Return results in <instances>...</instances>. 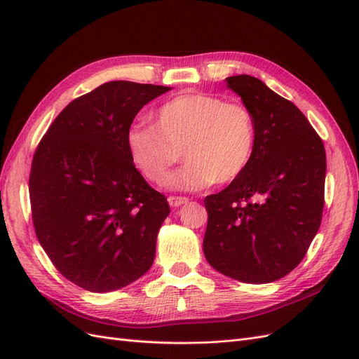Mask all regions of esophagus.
Instances as JSON below:
<instances>
[{"label": "esophagus", "mask_w": 359, "mask_h": 359, "mask_svg": "<svg viewBox=\"0 0 359 359\" xmlns=\"http://www.w3.org/2000/svg\"><path fill=\"white\" fill-rule=\"evenodd\" d=\"M168 202L170 206H173V208H177V206H181L184 203L189 202V198H182V196H169L168 198Z\"/></svg>", "instance_id": "34e87169"}]
</instances>
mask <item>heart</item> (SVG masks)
I'll list each match as a JSON object with an SVG mask.
<instances>
[{
    "mask_svg": "<svg viewBox=\"0 0 359 359\" xmlns=\"http://www.w3.org/2000/svg\"><path fill=\"white\" fill-rule=\"evenodd\" d=\"M255 145L252 111L240 102L206 93L173 97L156 111L154 126H132L127 132L130 157L151 182L161 184L181 156L187 158L168 180V186L177 190L236 180L252 161Z\"/></svg>",
    "mask_w": 359,
    "mask_h": 359,
    "instance_id": "heart-1",
    "label": "heart"
}]
</instances>
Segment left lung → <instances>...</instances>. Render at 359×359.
<instances>
[{
	"label": "left lung",
	"instance_id": "left-lung-1",
	"mask_svg": "<svg viewBox=\"0 0 359 359\" xmlns=\"http://www.w3.org/2000/svg\"><path fill=\"white\" fill-rule=\"evenodd\" d=\"M256 124L252 161L205 198L203 253L219 273L271 283L299 265L322 222L327 156L298 107L248 74L226 78Z\"/></svg>",
	"mask_w": 359,
	"mask_h": 359
}]
</instances>
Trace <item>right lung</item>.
I'll list each match as a JSON object with an SVG mask.
<instances>
[{"label": "right lung", "instance_id": "obj_1", "mask_svg": "<svg viewBox=\"0 0 359 359\" xmlns=\"http://www.w3.org/2000/svg\"><path fill=\"white\" fill-rule=\"evenodd\" d=\"M169 86L112 81L69 103L41 137L31 163L32 224L50 262L72 283L111 292L154 262L165 194L140 175L127 132Z\"/></svg>", "mask_w": 359, "mask_h": 359}]
</instances>
